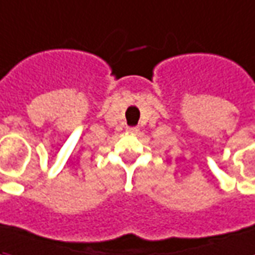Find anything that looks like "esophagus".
<instances>
[{
	"label": "esophagus",
	"instance_id": "1",
	"mask_svg": "<svg viewBox=\"0 0 255 255\" xmlns=\"http://www.w3.org/2000/svg\"><path fill=\"white\" fill-rule=\"evenodd\" d=\"M137 130H138V128H128V131H130V133H134Z\"/></svg>",
	"mask_w": 255,
	"mask_h": 255
}]
</instances>
